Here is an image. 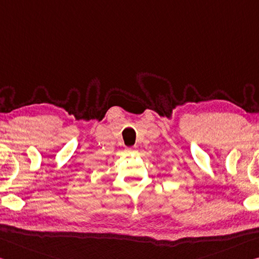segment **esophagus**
Returning a JSON list of instances; mask_svg holds the SVG:
<instances>
[{"mask_svg": "<svg viewBox=\"0 0 259 259\" xmlns=\"http://www.w3.org/2000/svg\"><path fill=\"white\" fill-rule=\"evenodd\" d=\"M125 152H126V153H136V152H137V147H136V146L126 147Z\"/></svg>", "mask_w": 259, "mask_h": 259, "instance_id": "esophagus-1", "label": "esophagus"}]
</instances>
